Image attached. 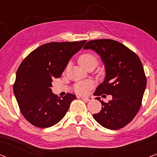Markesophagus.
<instances>
[{
	"label": "esophagus",
	"mask_w": 157,
	"mask_h": 157,
	"mask_svg": "<svg viewBox=\"0 0 157 157\" xmlns=\"http://www.w3.org/2000/svg\"><path fill=\"white\" fill-rule=\"evenodd\" d=\"M82 98L83 100H85L86 101H91L93 100V97H91V96H89V97H83Z\"/></svg>",
	"instance_id": "1"
}]
</instances>
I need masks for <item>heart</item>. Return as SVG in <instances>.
Wrapping results in <instances>:
<instances>
[{
    "instance_id": "1",
    "label": "heart",
    "mask_w": 157,
    "mask_h": 157,
    "mask_svg": "<svg viewBox=\"0 0 157 157\" xmlns=\"http://www.w3.org/2000/svg\"><path fill=\"white\" fill-rule=\"evenodd\" d=\"M78 63L81 67L83 68H86L89 66H94L96 67L98 63V60L94 54L86 53L81 55L78 58ZM94 83L90 81H82V82H78L75 86V91L76 93L79 94H84L93 87Z\"/></svg>"
}]
</instances>
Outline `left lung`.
Instances as JSON below:
<instances>
[{"label":"left lung","mask_w":157,"mask_h":157,"mask_svg":"<svg viewBox=\"0 0 157 157\" xmlns=\"http://www.w3.org/2000/svg\"><path fill=\"white\" fill-rule=\"evenodd\" d=\"M83 49H91L101 59L106 76L98 86L95 96L111 95L109 103H101L100 112L93 114L100 125L111 130L124 127L132 121L141 107L147 86L144 71L136 53L111 39L90 40Z\"/></svg>","instance_id":"1"}]
</instances>
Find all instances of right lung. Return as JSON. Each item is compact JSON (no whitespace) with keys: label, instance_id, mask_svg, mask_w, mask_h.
Masks as SVG:
<instances>
[{"label":"right lung","instance_id":"add662e5","mask_svg":"<svg viewBox=\"0 0 157 157\" xmlns=\"http://www.w3.org/2000/svg\"><path fill=\"white\" fill-rule=\"evenodd\" d=\"M86 42L44 44L29 53L21 63L13 93L23 116L32 125L48 128L59 123L76 98L72 94L59 98L51 87L53 79L61 77L71 58Z\"/></svg>","mask_w":157,"mask_h":157}]
</instances>
